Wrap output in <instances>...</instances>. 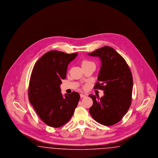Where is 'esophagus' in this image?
<instances>
[{"instance_id":"34e87169","label":"esophagus","mask_w":158,"mask_h":158,"mask_svg":"<svg viewBox=\"0 0 158 158\" xmlns=\"http://www.w3.org/2000/svg\"><path fill=\"white\" fill-rule=\"evenodd\" d=\"M80 97H81V98H85V97H86V95H84V94H80Z\"/></svg>"}]
</instances>
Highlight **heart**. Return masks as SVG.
Returning <instances> with one entry per match:
<instances>
[{
  "instance_id": "b5f03b06",
  "label": "heart",
  "mask_w": 158,
  "mask_h": 158,
  "mask_svg": "<svg viewBox=\"0 0 158 158\" xmlns=\"http://www.w3.org/2000/svg\"><path fill=\"white\" fill-rule=\"evenodd\" d=\"M90 63H94L93 62L90 61L89 60H83L82 61V66H84V65H86V64H89Z\"/></svg>"
}]
</instances>
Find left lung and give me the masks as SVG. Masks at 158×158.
<instances>
[{"instance_id":"obj_1","label":"left lung","mask_w":158,"mask_h":158,"mask_svg":"<svg viewBox=\"0 0 158 158\" xmlns=\"http://www.w3.org/2000/svg\"><path fill=\"white\" fill-rule=\"evenodd\" d=\"M88 55L101 59L98 82L94 88L104 90V94L101 98L89 95L93 100L89 113L99 124L113 126L122 120L131 104V72L126 61L111 47H102Z\"/></svg>"}]
</instances>
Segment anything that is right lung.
<instances>
[{
  "mask_svg": "<svg viewBox=\"0 0 158 158\" xmlns=\"http://www.w3.org/2000/svg\"><path fill=\"white\" fill-rule=\"evenodd\" d=\"M77 53L57 50L45 53L35 64L31 75L28 98L38 116L47 126L58 128L68 123L80 99L73 92L63 97L60 85L66 77L67 68Z\"/></svg>",
  "mask_w": 158,
  "mask_h": 158,
  "instance_id": "1",
  "label": "right lung"
}]
</instances>
